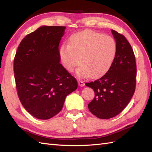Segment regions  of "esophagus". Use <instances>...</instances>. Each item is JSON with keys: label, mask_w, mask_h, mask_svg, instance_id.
Returning <instances> with one entry per match:
<instances>
[{"label": "esophagus", "mask_w": 152, "mask_h": 152, "mask_svg": "<svg viewBox=\"0 0 152 152\" xmlns=\"http://www.w3.org/2000/svg\"><path fill=\"white\" fill-rule=\"evenodd\" d=\"M78 85L80 86H81V87H83V86H85V83L83 82L82 80H78Z\"/></svg>", "instance_id": "esophagus-1"}]
</instances>
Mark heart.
<instances>
[{"instance_id": "b5f03b06", "label": "heart", "mask_w": 152, "mask_h": 152, "mask_svg": "<svg viewBox=\"0 0 152 152\" xmlns=\"http://www.w3.org/2000/svg\"><path fill=\"white\" fill-rule=\"evenodd\" d=\"M117 44L114 38L87 30L70 38V45L64 44L60 50L63 65L69 71L80 64L77 70L81 76L99 77L107 72L114 61Z\"/></svg>"}]
</instances>
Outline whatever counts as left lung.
Returning <instances> with one entry per match:
<instances>
[{
    "label": "left lung",
    "instance_id": "obj_1",
    "mask_svg": "<svg viewBox=\"0 0 152 152\" xmlns=\"http://www.w3.org/2000/svg\"><path fill=\"white\" fill-rule=\"evenodd\" d=\"M117 51L112 65L104 76L86 85L95 91L89 103L92 114L100 119L114 118L130 102L136 88L137 64L129 42L124 35L112 30Z\"/></svg>",
    "mask_w": 152,
    "mask_h": 152
}]
</instances>
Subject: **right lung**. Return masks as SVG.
<instances>
[{"label":"right lung","instance_id":"add662e5","mask_svg":"<svg viewBox=\"0 0 152 152\" xmlns=\"http://www.w3.org/2000/svg\"><path fill=\"white\" fill-rule=\"evenodd\" d=\"M66 27L43 26L19 44L14 60L19 101L34 117L48 119L63 108L78 82L60 63L59 45Z\"/></svg>","mask_w":152,"mask_h":152}]
</instances>
